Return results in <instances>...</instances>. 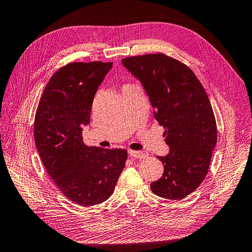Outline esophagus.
<instances>
[{"instance_id": "34e87169", "label": "esophagus", "mask_w": 252, "mask_h": 252, "mask_svg": "<svg viewBox=\"0 0 252 252\" xmlns=\"http://www.w3.org/2000/svg\"><path fill=\"white\" fill-rule=\"evenodd\" d=\"M128 154L130 155V157L132 158H147L148 155L146 154V152H143V151H135V150H129Z\"/></svg>"}]
</instances>
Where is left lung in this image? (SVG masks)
<instances>
[{"label":"left lung","instance_id":"obj_1","mask_svg":"<svg viewBox=\"0 0 252 252\" xmlns=\"http://www.w3.org/2000/svg\"><path fill=\"white\" fill-rule=\"evenodd\" d=\"M122 63L146 90L155 118L170 147L161 179L151 183L157 195L182 200L207 175L218 139L217 122L207 94L193 71L164 53L128 57Z\"/></svg>","mask_w":252,"mask_h":252}]
</instances>
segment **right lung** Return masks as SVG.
Here are the masks:
<instances>
[{
    "mask_svg": "<svg viewBox=\"0 0 252 252\" xmlns=\"http://www.w3.org/2000/svg\"><path fill=\"white\" fill-rule=\"evenodd\" d=\"M111 62H73L55 72L35 111L33 135L40 158L67 199L84 207L105 202L125 167V149L87 147L82 127Z\"/></svg>",
    "mask_w": 252,
    "mask_h": 252,
    "instance_id": "obj_1",
    "label": "right lung"
}]
</instances>
